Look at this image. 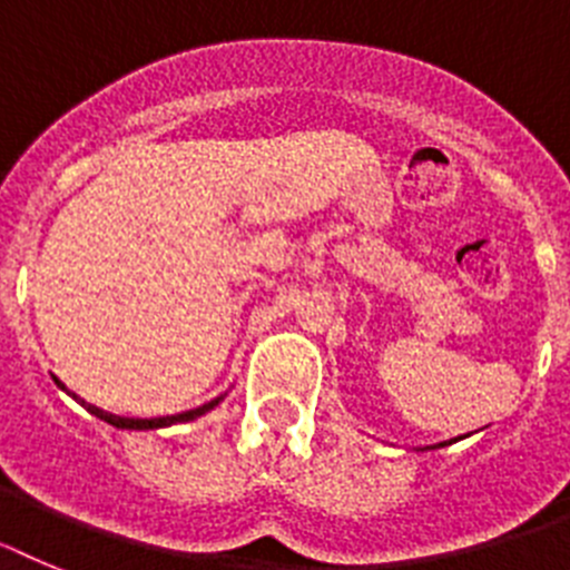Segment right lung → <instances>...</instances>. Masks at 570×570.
Instances as JSON below:
<instances>
[{
  "instance_id": "1",
  "label": "right lung",
  "mask_w": 570,
  "mask_h": 570,
  "mask_svg": "<svg viewBox=\"0 0 570 570\" xmlns=\"http://www.w3.org/2000/svg\"><path fill=\"white\" fill-rule=\"evenodd\" d=\"M59 384V381H57ZM62 387V384H59ZM66 390V387H62ZM224 402V395L220 399H215V402L203 404V407H195V410H186V413H177V415H163V419H126V415H114V413H106V410L94 407V404H86V410L91 415H97V419H102V422L114 424V428H122V430H157V428H168V424H180V422H191V419H197V415L209 413L212 407H217V404Z\"/></svg>"
}]
</instances>
